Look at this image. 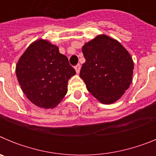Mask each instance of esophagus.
<instances>
[{
    "label": "esophagus",
    "instance_id": "1",
    "mask_svg": "<svg viewBox=\"0 0 156 156\" xmlns=\"http://www.w3.org/2000/svg\"><path fill=\"white\" fill-rule=\"evenodd\" d=\"M80 68H81V66H80V64L76 65V66H75V69H76V72L77 74L79 73L80 71Z\"/></svg>",
    "mask_w": 156,
    "mask_h": 156
}]
</instances>
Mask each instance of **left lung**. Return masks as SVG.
<instances>
[{
  "label": "left lung",
  "instance_id": "8db88e82",
  "mask_svg": "<svg viewBox=\"0 0 156 156\" xmlns=\"http://www.w3.org/2000/svg\"><path fill=\"white\" fill-rule=\"evenodd\" d=\"M86 62L80 76L87 90L103 104L120 98L132 83L133 62L120 43L98 35L82 48Z\"/></svg>",
  "mask_w": 156,
  "mask_h": 156
}]
</instances>
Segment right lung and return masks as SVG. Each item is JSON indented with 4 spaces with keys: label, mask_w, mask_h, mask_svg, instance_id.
Returning a JSON list of instances; mask_svg holds the SVG:
<instances>
[{
    "label": "right lung",
    "mask_w": 156,
    "mask_h": 156,
    "mask_svg": "<svg viewBox=\"0 0 156 156\" xmlns=\"http://www.w3.org/2000/svg\"><path fill=\"white\" fill-rule=\"evenodd\" d=\"M16 76L23 93L35 105L52 108L67 93L76 71L58 48L46 40L32 43L16 65Z\"/></svg>",
    "instance_id": "add662e5"
}]
</instances>
